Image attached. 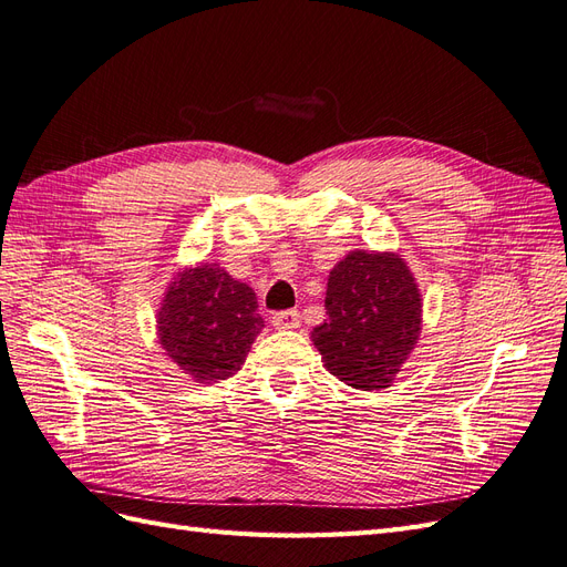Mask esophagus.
Returning <instances> with one entry per match:
<instances>
[{"instance_id": "34e87169", "label": "esophagus", "mask_w": 567, "mask_h": 567, "mask_svg": "<svg viewBox=\"0 0 567 567\" xmlns=\"http://www.w3.org/2000/svg\"><path fill=\"white\" fill-rule=\"evenodd\" d=\"M271 326L274 329H298L300 326V312L298 310H284V312H274L271 315Z\"/></svg>"}]
</instances>
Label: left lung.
<instances>
[{"mask_svg": "<svg viewBox=\"0 0 567 567\" xmlns=\"http://www.w3.org/2000/svg\"><path fill=\"white\" fill-rule=\"evenodd\" d=\"M419 333L421 296L400 255L352 250L331 269L326 319L312 340L340 381L357 390L385 388Z\"/></svg>", "mask_w": 567, "mask_h": 567, "instance_id": "obj_1", "label": "left lung"}]
</instances>
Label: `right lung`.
Segmentation results:
<instances>
[{
    "label": "right lung",
    "mask_w": 567,
    "mask_h": 567,
    "mask_svg": "<svg viewBox=\"0 0 567 567\" xmlns=\"http://www.w3.org/2000/svg\"><path fill=\"white\" fill-rule=\"evenodd\" d=\"M265 326L252 288L217 265L177 274L158 312L161 346L198 383H217L246 362Z\"/></svg>",
    "instance_id": "obj_1"
}]
</instances>
